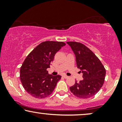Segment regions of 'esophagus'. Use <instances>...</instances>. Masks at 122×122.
<instances>
[{
	"label": "esophagus",
	"instance_id": "esophagus-1",
	"mask_svg": "<svg viewBox=\"0 0 122 122\" xmlns=\"http://www.w3.org/2000/svg\"><path fill=\"white\" fill-rule=\"evenodd\" d=\"M63 76L64 77V78H65V79H67V78H68V77H69V76H66V75H64V76Z\"/></svg>",
	"mask_w": 122,
	"mask_h": 122
}]
</instances>
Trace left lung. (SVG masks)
Here are the masks:
<instances>
[{
	"label": "left lung",
	"mask_w": 122,
	"mask_h": 122,
	"mask_svg": "<svg viewBox=\"0 0 122 122\" xmlns=\"http://www.w3.org/2000/svg\"><path fill=\"white\" fill-rule=\"evenodd\" d=\"M76 58V66L83 73V79L70 87L75 96L89 98L94 96L104 84L106 71L100 60L91 50L81 43L68 41Z\"/></svg>",
	"instance_id": "left-lung-1"
}]
</instances>
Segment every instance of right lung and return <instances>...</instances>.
<instances>
[{"label": "right lung", "mask_w": 122, "mask_h": 122, "mask_svg": "<svg viewBox=\"0 0 122 122\" xmlns=\"http://www.w3.org/2000/svg\"><path fill=\"white\" fill-rule=\"evenodd\" d=\"M66 43L43 41L26 56L20 70V79L24 89L33 97L44 98L51 95L61 76H53L46 71L55 54Z\"/></svg>", "instance_id": "right-lung-1"}]
</instances>
